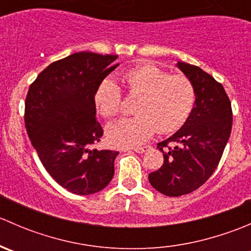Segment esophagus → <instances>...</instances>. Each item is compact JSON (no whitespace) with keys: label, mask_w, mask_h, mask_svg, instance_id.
Masks as SVG:
<instances>
[{"label":"esophagus","mask_w":251,"mask_h":251,"mask_svg":"<svg viewBox=\"0 0 251 251\" xmlns=\"http://www.w3.org/2000/svg\"><path fill=\"white\" fill-rule=\"evenodd\" d=\"M151 149V146H144V147H136V148H132L131 151H136V153H144V151H149Z\"/></svg>","instance_id":"obj_1"}]
</instances>
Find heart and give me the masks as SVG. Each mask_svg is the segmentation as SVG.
I'll return each instance as SVG.
<instances>
[{
  "label": "heart",
  "mask_w": 251,
  "mask_h": 251,
  "mask_svg": "<svg viewBox=\"0 0 251 251\" xmlns=\"http://www.w3.org/2000/svg\"><path fill=\"white\" fill-rule=\"evenodd\" d=\"M128 92L140 97L133 118L123 119L107 127V140L114 147H135L148 141L156 131L173 133L186 124L196 104L193 82L184 75H171L158 65L144 64L123 74ZM97 110L105 118L123 109V91L107 77L95 92Z\"/></svg>",
  "instance_id": "1"
}]
</instances>
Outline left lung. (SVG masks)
I'll list each match as a JSON object with an SVG mask.
<instances>
[{"mask_svg":"<svg viewBox=\"0 0 251 251\" xmlns=\"http://www.w3.org/2000/svg\"><path fill=\"white\" fill-rule=\"evenodd\" d=\"M177 67L193 82L197 100L186 124L158 143L164 164L148 176L151 186L168 197L188 194L207 181L232 130L231 100L224 86L196 65L178 62Z\"/></svg>","mask_w":251,"mask_h":251,"instance_id":"obj_1","label":"left lung"}]
</instances>
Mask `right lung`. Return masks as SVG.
I'll return each instance as SVG.
<instances>
[{
  "label": "right lung",
  "instance_id": "obj_1",
  "mask_svg": "<svg viewBox=\"0 0 251 251\" xmlns=\"http://www.w3.org/2000/svg\"><path fill=\"white\" fill-rule=\"evenodd\" d=\"M118 55L78 52L53 62L30 85L25 127L52 178L80 196L108 186L118 151H98L103 128L96 119L95 92L119 64Z\"/></svg>",
  "mask_w": 251,
  "mask_h": 251
}]
</instances>
